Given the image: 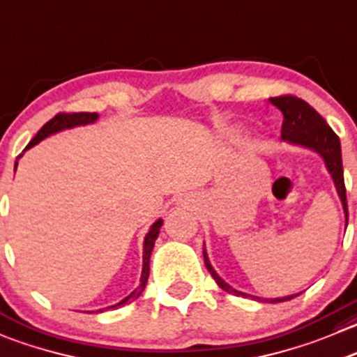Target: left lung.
<instances>
[{"label": "left lung", "instance_id": "8db88e82", "mask_svg": "<svg viewBox=\"0 0 357 357\" xmlns=\"http://www.w3.org/2000/svg\"><path fill=\"white\" fill-rule=\"evenodd\" d=\"M272 105L278 106L279 109L284 115V122H282V130L281 136L284 141L289 143L302 144V146L312 148L316 150L321 157L326 162V167L330 171L331 178H333L335 186L338 190V195H340L342 204H344L345 218L349 221V211H347V193H345V183H344V167H342V150H340V139H338L337 134L333 132L330 126L326 123V120L309 105L303 99L296 98V96L286 94V96H278V98H271ZM204 263H206V268L209 271V274L213 275V279L216 281V284L220 286L223 291L231 293L235 296H249L244 293L237 291L231 286H228L220 275L214 272V268L211 266L209 259H207L206 249H204ZM300 295V293H298ZM298 295L284 296V298H274V300H265V302H286V300H291ZM255 298V296H252Z\"/></svg>", "mask_w": 357, "mask_h": 357}]
</instances>
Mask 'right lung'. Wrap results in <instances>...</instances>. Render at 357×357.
<instances>
[{"instance_id": "right-lung-1", "label": "right lung", "mask_w": 357, "mask_h": 357, "mask_svg": "<svg viewBox=\"0 0 357 357\" xmlns=\"http://www.w3.org/2000/svg\"><path fill=\"white\" fill-rule=\"evenodd\" d=\"M96 119H98V113H66V112L64 113H57L54 119L48 120V122L45 123L43 127H41L40 132H38L36 136L31 139V143L27 144L26 150H27V148L34 146V144H38L41 139H45L47 136H50V134L59 132V130H62V129H69V127L92 123ZM15 167H17V164H15ZM160 227H162V220L155 221L153 227L150 228V231H148L146 237H144L143 274H141V284L137 286V288L134 289V291L130 293L127 298H123L122 302L116 303V305L108 307V309H116V307L126 305L127 302H132V300L139 298L141 293L144 291V288H146V282H148V275H150V256H151V251H153V245H155V241H157V237H158V231H160ZM108 309H101V312H102V310H108Z\"/></svg>"}]
</instances>
